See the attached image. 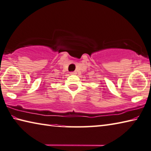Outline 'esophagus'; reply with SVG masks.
<instances>
[{
    "label": "esophagus",
    "mask_w": 151,
    "mask_h": 151,
    "mask_svg": "<svg viewBox=\"0 0 151 151\" xmlns=\"http://www.w3.org/2000/svg\"><path fill=\"white\" fill-rule=\"evenodd\" d=\"M76 73H77L76 71H71L70 73L71 74V75H75V74H76Z\"/></svg>",
    "instance_id": "obj_1"
}]
</instances>
